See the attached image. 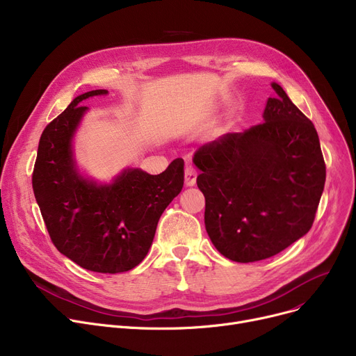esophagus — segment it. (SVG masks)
Here are the masks:
<instances>
[{"label": "esophagus", "mask_w": 356, "mask_h": 356, "mask_svg": "<svg viewBox=\"0 0 356 356\" xmlns=\"http://www.w3.org/2000/svg\"><path fill=\"white\" fill-rule=\"evenodd\" d=\"M196 183V172L191 165H188L184 168V184L188 186V188H192Z\"/></svg>", "instance_id": "34e87169"}]
</instances>
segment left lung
Returning <instances> with one entry per match:
<instances>
[{
    "label": "left lung",
    "instance_id": "obj_1",
    "mask_svg": "<svg viewBox=\"0 0 356 356\" xmlns=\"http://www.w3.org/2000/svg\"><path fill=\"white\" fill-rule=\"evenodd\" d=\"M264 122L202 145L193 163L207 200L204 227L215 248L236 263L270 258L313 225L326 165L313 122L278 83Z\"/></svg>",
    "mask_w": 356,
    "mask_h": 356
}]
</instances>
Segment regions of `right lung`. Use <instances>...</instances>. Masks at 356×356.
I'll list each match as a JSON object with an SVG mask.
<instances>
[{"instance_id": "1", "label": "right lung", "mask_w": 356, "mask_h": 356, "mask_svg": "<svg viewBox=\"0 0 356 356\" xmlns=\"http://www.w3.org/2000/svg\"><path fill=\"white\" fill-rule=\"evenodd\" d=\"M106 93H82L44 128L33 191L59 252L85 270L117 274L133 270L145 258L161 213L181 192L184 163L176 159L160 175L125 168L111 183L83 177L72 145L88 111L81 104Z\"/></svg>"}]
</instances>
